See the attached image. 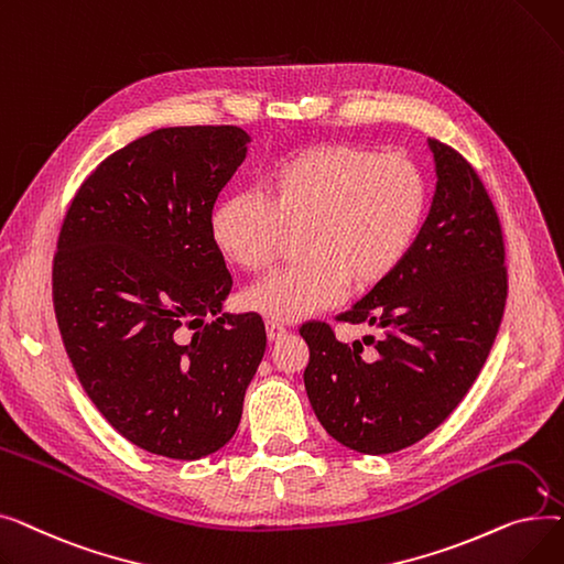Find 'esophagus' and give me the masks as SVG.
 Segmentation results:
<instances>
[{"label": "esophagus", "instance_id": "esophagus-1", "mask_svg": "<svg viewBox=\"0 0 564 564\" xmlns=\"http://www.w3.org/2000/svg\"><path fill=\"white\" fill-rule=\"evenodd\" d=\"M264 329H267V338H270V340H279V338H283L288 334L283 324L276 322V319H267L264 322Z\"/></svg>", "mask_w": 564, "mask_h": 564}]
</instances>
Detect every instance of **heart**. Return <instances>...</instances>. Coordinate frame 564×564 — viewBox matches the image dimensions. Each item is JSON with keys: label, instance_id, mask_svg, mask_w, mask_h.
Here are the masks:
<instances>
[{"label": "heart", "instance_id": "heart-1", "mask_svg": "<svg viewBox=\"0 0 564 564\" xmlns=\"http://www.w3.org/2000/svg\"><path fill=\"white\" fill-rule=\"evenodd\" d=\"M427 210L423 171L402 155L357 143H324L292 155L253 192L226 196L210 232L221 256L245 272H264L288 232H300V264L247 290L251 311L297 322L368 290L406 258Z\"/></svg>", "mask_w": 564, "mask_h": 564}]
</instances>
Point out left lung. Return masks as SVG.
Masks as SVG:
<instances>
[{"label": "left lung", "instance_id": "8db88e82", "mask_svg": "<svg viewBox=\"0 0 564 564\" xmlns=\"http://www.w3.org/2000/svg\"><path fill=\"white\" fill-rule=\"evenodd\" d=\"M436 187L427 219L398 270L338 319L375 327L364 345L329 324H302L304 387L317 421L343 446L389 455L446 421L480 375L508 297L502 232L478 173L427 139Z\"/></svg>", "mask_w": 564, "mask_h": 564}]
</instances>
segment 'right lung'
<instances>
[{
  "label": "right lung",
  "instance_id": "1",
  "mask_svg": "<svg viewBox=\"0 0 564 564\" xmlns=\"http://www.w3.org/2000/svg\"><path fill=\"white\" fill-rule=\"evenodd\" d=\"M232 126L162 128L109 155L73 198L52 270L70 364L134 446L200 459L224 448L267 347L256 313H221L232 279L213 207L249 153Z\"/></svg>",
  "mask_w": 564,
  "mask_h": 564
}]
</instances>
